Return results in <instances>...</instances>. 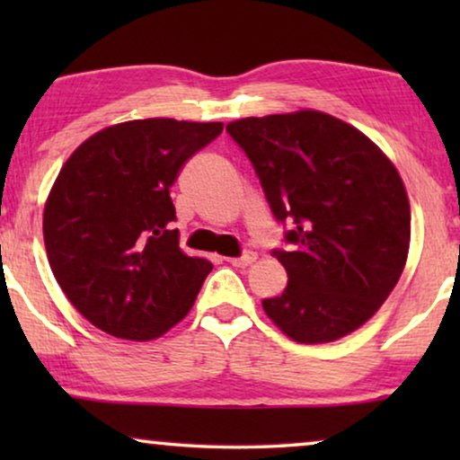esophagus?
<instances>
[{"label": "esophagus", "mask_w": 460, "mask_h": 460, "mask_svg": "<svg viewBox=\"0 0 460 460\" xmlns=\"http://www.w3.org/2000/svg\"><path fill=\"white\" fill-rule=\"evenodd\" d=\"M255 260H257V255L253 253V251H247V253L241 255V257H226V261L232 263V266H236V268H247Z\"/></svg>", "instance_id": "1"}]
</instances>
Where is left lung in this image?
Segmentation results:
<instances>
[{"label": "left lung", "mask_w": 460, "mask_h": 460, "mask_svg": "<svg viewBox=\"0 0 460 460\" xmlns=\"http://www.w3.org/2000/svg\"><path fill=\"white\" fill-rule=\"evenodd\" d=\"M272 213L293 224L274 251L288 282L263 312L297 343H331L379 312L404 272L411 203L389 156L354 125L304 109L226 125Z\"/></svg>", "instance_id": "8db88e82"}]
</instances>
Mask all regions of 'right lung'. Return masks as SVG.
Segmentation results:
<instances>
[{"label":"right lung","instance_id":"add662e5","mask_svg":"<svg viewBox=\"0 0 460 460\" xmlns=\"http://www.w3.org/2000/svg\"><path fill=\"white\" fill-rule=\"evenodd\" d=\"M224 123L136 119L96 131L43 207L49 268L96 329L150 341L184 320L213 263L180 249L169 188Z\"/></svg>","mask_w":460,"mask_h":460}]
</instances>
